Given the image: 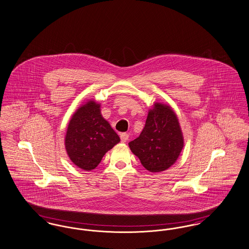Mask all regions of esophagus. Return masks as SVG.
<instances>
[{"label": "esophagus", "mask_w": 249, "mask_h": 249, "mask_svg": "<svg viewBox=\"0 0 249 249\" xmlns=\"http://www.w3.org/2000/svg\"><path fill=\"white\" fill-rule=\"evenodd\" d=\"M120 139H121V142H127L128 139H129V134L126 133V132L120 133Z\"/></svg>", "instance_id": "obj_1"}]
</instances>
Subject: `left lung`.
I'll use <instances>...</instances> for the list:
<instances>
[{"label":"left lung","mask_w":249,"mask_h":249,"mask_svg":"<svg viewBox=\"0 0 249 249\" xmlns=\"http://www.w3.org/2000/svg\"><path fill=\"white\" fill-rule=\"evenodd\" d=\"M129 146L151 173L165 171L173 165L183 149L184 138L172 107L155 103L141 134L129 142Z\"/></svg>","instance_id":"8db88e82"}]
</instances>
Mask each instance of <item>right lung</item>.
Listing matches in <instances>:
<instances>
[{
	"label": "right lung",
	"mask_w": 249,
	"mask_h": 249,
	"mask_svg": "<svg viewBox=\"0 0 249 249\" xmlns=\"http://www.w3.org/2000/svg\"><path fill=\"white\" fill-rule=\"evenodd\" d=\"M100 107L92 100L82 105L72 115L65 135V148L71 162L85 171L95 169L120 141L103 118Z\"/></svg>",
	"instance_id": "add662e5"
}]
</instances>
